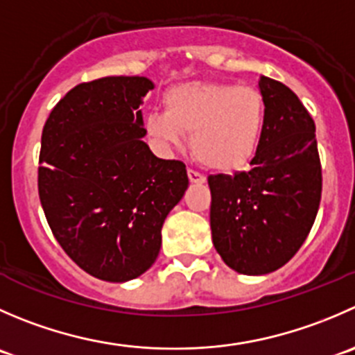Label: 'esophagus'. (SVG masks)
<instances>
[{
	"label": "esophagus",
	"instance_id": "34e87169",
	"mask_svg": "<svg viewBox=\"0 0 355 355\" xmlns=\"http://www.w3.org/2000/svg\"><path fill=\"white\" fill-rule=\"evenodd\" d=\"M187 175H189V180H191L192 184H202V182L206 180L205 175L199 173V171H196V170H192V168H189Z\"/></svg>",
	"mask_w": 355,
	"mask_h": 355
}]
</instances>
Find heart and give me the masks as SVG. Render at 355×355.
Returning <instances> with one entry per match:
<instances>
[{
	"mask_svg": "<svg viewBox=\"0 0 355 355\" xmlns=\"http://www.w3.org/2000/svg\"><path fill=\"white\" fill-rule=\"evenodd\" d=\"M166 111L146 118L147 133L163 147H182L191 135L196 159L215 171H236L254 156L265 123L263 95L253 86L192 81L171 86Z\"/></svg>",
	"mask_w": 355,
	"mask_h": 355,
	"instance_id": "b5f03b06",
	"label": "heart"
}]
</instances>
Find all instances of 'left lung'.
<instances>
[{"label": "left lung", "instance_id": "8db88e82", "mask_svg": "<svg viewBox=\"0 0 355 355\" xmlns=\"http://www.w3.org/2000/svg\"><path fill=\"white\" fill-rule=\"evenodd\" d=\"M258 86L265 123L251 170L208 177L215 250L246 276L274 272L297 254L322 192L314 119L283 83L261 76Z\"/></svg>", "mask_w": 355, "mask_h": 355}]
</instances>
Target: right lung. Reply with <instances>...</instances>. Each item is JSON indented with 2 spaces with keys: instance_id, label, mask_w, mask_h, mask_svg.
I'll return each mask as SVG.
<instances>
[{
  "instance_id": "obj_1",
  "label": "right lung",
  "mask_w": 355,
  "mask_h": 355,
  "mask_svg": "<svg viewBox=\"0 0 355 355\" xmlns=\"http://www.w3.org/2000/svg\"><path fill=\"white\" fill-rule=\"evenodd\" d=\"M142 76L81 83L43 126L37 192L62 250L85 272L125 283L146 272L164 218L189 185L182 161L159 159L142 140Z\"/></svg>"
}]
</instances>
